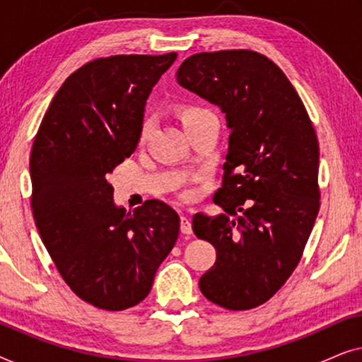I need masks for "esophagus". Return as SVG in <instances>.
I'll list each match as a JSON object with an SVG mask.
<instances>
[{"instance_id":"34e87169","label":"esophagus","mask_w":362,"mask_h":362,"mask_svg":"<svg viewBox=\"0 0 362 362\" xmlns=\"http://www.w3.org/2000/svg\"><path fill=\"white\" fill-rule=\"evenodd\" d=\"M181 232L185 235H191L192 234V226L189 219L186 216H181Z\"/></svg>"}]
</instances>
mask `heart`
<instances>
[{
  "instance_id": "1",
  "label": "heart",
  "mask_w": 362,
  "mask_h": 362,
  "mask_svg": "<svg viewBox=\"0 0 362 362\" xmlns=\"http://www.w3.org/2000/svg\"><path fill=\"white\" fill-rule=\"evenodd\" d=\"M206 113H211L207 108H202V107H197V105H182L180 108V118L182 122V125H189L191 122H194L196 118H199L202 115H206ZM150 130H151V125L150 122H145L143 123V128H141V140H146L148 135H150Z\"/></svg>"
}]
</instances>
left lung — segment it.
Masks as SVG:
<instances>
[{"label":"left lung","mask_w":362,"mask_h":362,"mask_svg":"<svg viewBox=\"0 0 362 362\" xmlns=\"http://www.w3.org/2000/svg\"><path fill=\"white\" fill-rule=\"evenodd\" d=\"M176 81L219 107L230 130L222 187L214 194L226 214L192 217L197 239L211 242L217 254L199 288L222 308H255L288 280L313 229L318 138L293 86L259 52L194 54Z\"/></svg>","instance_id":"1"}]
</instances>
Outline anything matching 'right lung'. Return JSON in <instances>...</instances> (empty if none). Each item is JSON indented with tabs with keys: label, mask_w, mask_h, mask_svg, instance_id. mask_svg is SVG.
Returning a JSON list of instances; mask_svg holds the SVG:
<instances>
[{
	"label": "right lung",
	"mask_w": 362,
	"mask_h": 362,
	"mask_svg": "<svg viewBox=\"0 0 362 362\" xmlns=\"http://www.w3.org/2000/svg\"><path fill=\"white\" fill-rule=\"evenodd\" d=\"M176 52L112 56L71 74L44 115L29 160L31 207L64 281L97 308L122 311L150 293L180 234V216L145 201L127 212L107 176L136 150L148 97Z\"/></svg>",
	"instance_id": "1"
}]
</instances>
